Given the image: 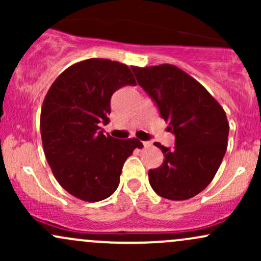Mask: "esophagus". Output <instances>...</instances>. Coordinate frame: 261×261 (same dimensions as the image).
<instances>
[{
  "mask_svg": "<svg viewBox=\"0 0 261 261\" xmlns=\"http://www.w3.org/2000/svg\"><path fill=\"white\" fill-rule=\"evenodd\" d=\"M151 142H143V146H145V147H151Z\"/></svg>",
  "mask_w": 261,
  "mask_h": 261,
  "instance_id": "obj_1",
  "label": "esophagus"
}]
</instances>
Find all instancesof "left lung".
I'll use <instances>...</instances> for the list:
<instances>
[{"label": "left lung", "instance_id": "1", "mask_svg": "<svg viewBox=\"0 0 261 261\" xmlns=\"http://www.w3.org/2000/svg\"><path fill=\"white\" fill-rule=\"evenodd\" d=\"M131 68L169 122L167 130L175 135L172 149L154 142L164 161L160 168L149 169V184L164 199L194 197L212 181L227 151L226 113L205 87L174 65Z\"/></svg>", "mask_w": 261, "mask_h": 261}]
</instances>
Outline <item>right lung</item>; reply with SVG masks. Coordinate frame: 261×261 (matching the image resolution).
<instances>
[{"mask_svg":"<svg viewBox=\"0 0 261 261\" xmlns=\"http://www.w3.org/2000/svg\"><path fill=\"white\" fill-rule=\"evenodd\" d=\"M136 85L126 65L107 59L77 62L54 81L44 98L40 134L47 163L59 184L77 199L97 202L120 182L125 161L137 139L104 135L110 98L121 87Z\"/></svg>","mask_w":261,"mask_h":261,"instance_id":"right-lung-1","label":"right lung"}]
</instances>
